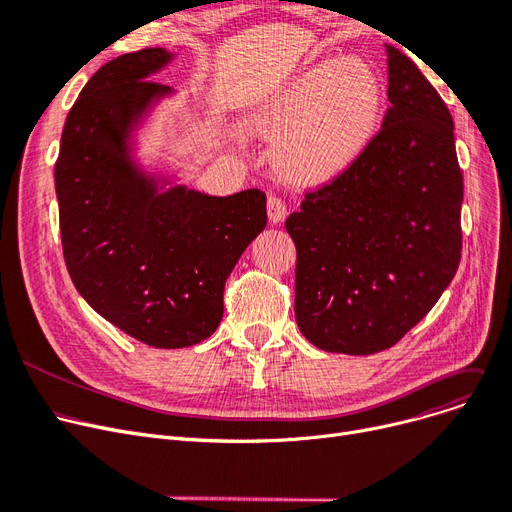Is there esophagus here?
Returning a JSON list of instances; mask_svg holds the SVG:
<instances>
[{"label":"esophagus","mask_w":512,"mask_h":512,"mask_svg":"<svg viewBox=\"0 0 512 512\" xmlns=\"http://www.w3.org/2000/svg\"><path fill=\"white\" fill-rule=\"evenodd\" d=\"M268 217L272 224H280V221L286 217V203L278 194L268 196Z\"/></svg>","instance_id":"esophagus-1"}]
</instances>
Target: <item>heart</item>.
I'll list each match as a JSON object with an SVG mask.
<instances>
[{"mask_svg":"<svg viewBox=\"0 0 512 512\" xmlns=\"http://www.w3.org/2000/svg\"><path fill=\"white\" fill-rule=\"evenodd\" d=\"M381 79L362 60L311 66L257 117L261 131L284 138L282 163L301 180H326L366 146L381 115Z\"/></svg>","mask_w":512,"mask_h":512,"instance_id":"obj_1","label":"heart"}]
</instances>
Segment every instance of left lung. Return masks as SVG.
<instances>
[{"label":"left lung","mask_w":512,"mask_h":512,"mask_svg":"<svg viewBox=\"0 0 512 512\" xmlns=\"http://www.w3.org/2000/svg\"><path fill=\"white\" fill-rule=\"evenodd\" d=\"M381 129L288 215L295 318L318 349L393 347L452 282L462 253V171L446 102L393 46Z\"/></svg>","instance_id":"8db88e82"}]
</instances>
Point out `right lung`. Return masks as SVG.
<instances>
[{"mask_svg": "<svg viewBox=\"0 0 512 512\" xmlns=\"http://www.w3.org/2000/svg\"><path fill=\"white\" fill-rule=\"evenodd\" d=\"M171 54L146 48L106 62L66 117L54 167L66 270L81 297L150 347L205 341L224 316V286L268 224L257 188L207 196L157 192L131 165L127 136L169 87L146 79Z\"/></svg>", "mask_w": 512, "mask_h": 512, "instance_id": "right-lung-1", "label": "right lung"}]
</instances>
